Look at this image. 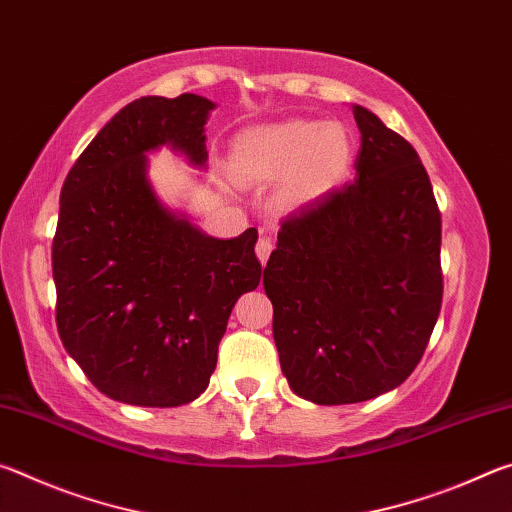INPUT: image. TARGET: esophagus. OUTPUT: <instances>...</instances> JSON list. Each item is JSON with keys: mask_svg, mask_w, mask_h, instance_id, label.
I'll return each mask as SVG.
<instances>
[{"mask_svg": "<svg viewBox=\"0 0 512 512\" xmlns=\"http://www.w3.org/2000/svg\"><path fill=\"white\" fill-rule=\"evenodd\" d=\"M271 250H273V241L268 239V237H259L257 239V246H255V253H257V259L262 264H266L268 262V255H271Z\"/></svg>", "mask_w": 512, "mask_h": 512, "instance_id": "obj_1", "label": "esophagus"}]
</instances>
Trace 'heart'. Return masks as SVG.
I'll list each match as a JSON object with an SVG mask.
<instances>
[{"label":"heart","instance_id":"heart-1","mask_svg":"<svg viewBox=\"0 0 512 512\" xmlns=\"http://www.w3.org/2000/svg\"><path fill=\"white\" fill-rule=\"evenodd\" d=\"M354 160L348 128L339 121L289 119L241 131L232 169L250 183H282V207L318 203L343 185Z\"/></svg>","mask_w":512,"mask_h":512}]
</instances>
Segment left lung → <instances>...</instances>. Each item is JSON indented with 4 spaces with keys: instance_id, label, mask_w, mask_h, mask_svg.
Segmentation results:
<instances>
[{
    "instance_id": "8db88e82",
    "label": "left lung",
    "mask_w": 512,
    "mask_h": 512,
    "mask_svg": "<svg viewBox=\"0 0 512 512\" xmlns=\"http://www.w3.org/2000/svg\"><path fill=\"white\" fill-rule=\"evenodd\" d=\"M357 176L277 232L264 268L291 391L354 404L418 366L443 302L440 212L413 146L363 106Z\"/></svg>"
}]
</instances>
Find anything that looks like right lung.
Listing matches in <instances>:
<instances>
[{"instance_id":"right-lung-1","label":"right lung","mask_w":512,"mask_h":512,"mask_svg":"<svg viewBox=\"0 0 512 512\" xmlns=\"http://www.w3.org/2000/svg\"><path fill=\"white\" fill-rule=\"evenodd\" d=\"M212 110L198 94L135 99L88 144L60 192L51 246L58 334L117 402H194L210 384L232 307L262 277L255 228L207 237L149 180L146 153L160 146L205 167Z\"/></svg>"}]
</instances>
